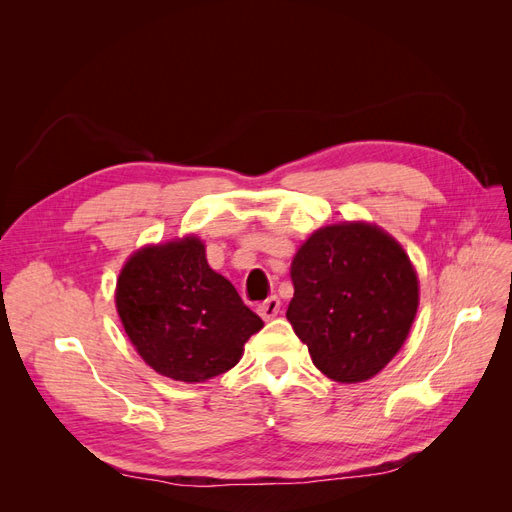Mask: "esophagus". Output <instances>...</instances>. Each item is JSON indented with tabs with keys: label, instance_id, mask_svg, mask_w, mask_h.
I'll return each instance as SVG.
<instances>
[{
	"label": "esophagus",
	"instance_id": "esophagus-1",
	"mask_svg": "<svg viewBox=\"0 0 512 512\" xmlns=\"http://www.w3.org/2000/svg\"><path fill=\"white\" fill-rule=\"evenodd\" d=\"M280 299L277 297H269L267 301H262L260 305H258V314L265 318V320H271V318H275L277 314H280Z\"/></svg>",
	"mask_w": 512,
	"mask_h": 512
}]
</instances>
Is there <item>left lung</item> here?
Segmentation results:
<instances>
[{"label":"left lung","instance_id":"8db88e82","mask_svg":"<svg viewBox=\"0 0 512 512\" xmlns=\"http://www.w3.org/2000/svg\"><path fill=\"white\" fill-rule=\"evenodd\" d=\"M286 318L314 365L335 382H363L404 346L418 280L391 235L365 222L316 230L292 258Z\"/></svg>","mask_w":512,"mask_h":512}]
</instances>
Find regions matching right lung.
Wrapping results in <instances>:
<instances>
[{
  "label": "right lung",
  "instance_id": "right-lung-1",
  "mask_svg": "<svg viewBox=\"0 0 512 512\" xmlns=\"http://www.w3.org/2000/svg\"><path fill=\"white\" fill-rule=\"evenodd\" d=\"M115 303L143 361L190 384L235 367L262 329L235 286L207 265L196 237L138 250L119 273Z\"/></svg>",
  "mask_w": 512,
  "mask_h": 512
}]
</instances>
